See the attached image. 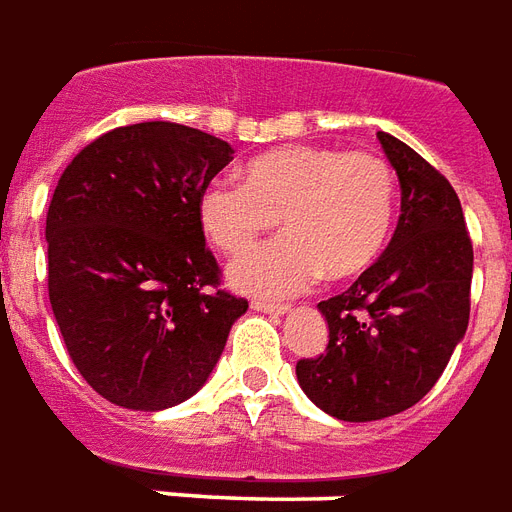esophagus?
<instances>
[{"instance_id":"1","label":"esophagus","mask_w":512,"mask_h":512,"mask_svg":"<svg viewBox=\"0 0 512 512\" xmlns=\"http://www.w3.org/2000/svg\"><path fill=\"white\" fill-rule=\"evenodd\" d=\"M252 309H255V312H263V314H276V317H279V314L290 312V306L287 304H271V301H252Z\"/></svg>"}]
</instances>
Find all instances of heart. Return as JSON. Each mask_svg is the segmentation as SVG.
Wrapping results in <instances>:
<instances>
[{
  "instance_id": "1",
  "label": "heart",
  "mask_w": 512,
  "mask_h": 512,
  "mask_svg": "<svg viewBox=\"0 0 512 512\" xmlns=\"http://www.w3.org/2000/svg\"><path fill=\"white\" fill-rule=\"evenodd\" d=\"M399 206L396 170L377 151L282 146L257 154L244 184L219 179L200 195V227L225 255H238L282 219L287 236L230 266L241 293L285 298L325 274L347 282L380 260Z\"/></svg>"
}]
</instances>
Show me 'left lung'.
Instances as JSON below:
<instances>
[{"instance_id": "1", "label": "left lung", "mask_w": 512, "mask_h": 512, "mask_svg": "<svg viewBox=\"0 0 512 512\" xmlns=\"http://www.w3.org/2000/svg\"><path fill=\"white\" fill-rule=\"evenodd\" d=\"M377 138L399 176V225L350 290L317 304L328 320V347L295 363L306 396L350 423L418 404L469 323L472 241L456 189L407 143L388 132Z\"/></svg>"}]
</instances>
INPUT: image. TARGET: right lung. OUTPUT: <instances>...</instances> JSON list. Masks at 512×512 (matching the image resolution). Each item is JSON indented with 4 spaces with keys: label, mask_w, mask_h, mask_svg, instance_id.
Listing matches in <instances>:
<instances>
[{
    "label": "right lung",
    "mask_w": 512,
    "mask_h": 512,
    "mask_svg": "<svg viewBox=\"0 0 512 512\" xmlns=\"http://www.w3.org/2000/svg\"><path fill=\"white\" fill-rule=\"evenodd\" d=\"M230 160L208 132L143 121L92 140L56 184L48 298L75 369L116 407L195 396L249 309L219 290L200 227V195Z\"/></svg>",
    "instance_id": "add662e5"
}]
</instances>
